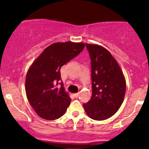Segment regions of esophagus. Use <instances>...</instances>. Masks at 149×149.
<instances>
[{
	"instance_id": "obj_1",
	"label": "esophagus",
	"mask_w": 149,
	"mask_h": 149,
	"mask_svg": "<svg viewBox=\"0 0 149 149\" xmlns=\"http://www.w3.org/2000/svg\"><path fill=\"white\" fill-rule=\"evenodd\" d=\"M73 95H74V97H76V98H78V97H79L80 94H79V93H78H78H76V94H73Z\"/></svg>"
}]
</instances>
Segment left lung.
<instances>
[{
    "label": "left lung",
    "mask_w": 149,
    "mask_h": 149,
    "mask_svg": "<svg viewBox=\"0 0 149 149\" xmlns=\"http://www.w3.org/2000/svg\"><path fill=\"white\" fill-rule=\"evenodd\" d=\"M91 59L92 95L83 104L90 118L104 120L122 105L126 90L123 73L116 59L102 46L85 43Z\"/></svg>",
    "instance_id": "obj_1"
}]
</instances>
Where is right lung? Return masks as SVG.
<instances>
[{
    "label": "right lung",
    "instance_id": "add662e5",
    "mask_svg": "<svg viewBox=\"0 0 149 149\" xmlns=\"http://www.w3.org/2000/svg\"><path fill=\"white\" fill-rule=\"evenodd\" d=\"M83 42H55L44 49L27 71L25 90L27 99L42 118L56 120L61 117L71 99L65 91L60 69L84 49ZM61 85L60 88L56 86Z\"/></svg>",
    "mask_w": 149,
    "mask_h": 149
}]
</instances>
